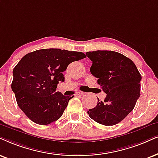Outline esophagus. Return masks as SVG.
<instances>
[{"label": "esophagus", "mask_w": 158, "mask_h": 158, "mask_svg": "<svg viewBox=\"0 0 158 158\" xmlns=\"http://www.w3.org/2000/svg\"><path fill=\"white\" fill-rule=\"evenodd\" d=\"M85 93H84V92H82V91H78V92H77V95H84V94H85Z\"/></svg>", "instance_id": "obj_1"}]
</instances>
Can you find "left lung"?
Instances as JSON below:
<instances>
[{
  "instance_id": "8db88e82",
  "label": "left lung",
  "mask_w": 158,
  "mask_h": 158,
  "mask_svg": "<svg viewBox=\"0 0 158 158\" xmlns=\"http://www.w3.org/2000/svg\"><path fill=\"white\" fill-rule=\"evenodd\" d=\"M93 61L90 72L106 94L104 101L98 98L96 106L87 111L91 119L111 126L120 123L133 111L140 97L141 76L134 63L114 51L87 52Z\"/></svg>"
}]
</instances>
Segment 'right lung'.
<instances>
[{"mask_svg": "<svg viewBox=\"0 0 158 158\" xmlns=\"http://www.w3.org/2000/svg\"><path fill=\"white\" fill-rule=\"evenodd\" d=\"M81 52L44 49L25 55L13 70L11 89L21 110L33 123L49 125L63 115L72 98L55 92L63 72L74 61L85 58Z\"/></svg>", "mask_w": 158, "mask_h": 158, "instance_id": "1", "label": "right lung"}]
</instances>
